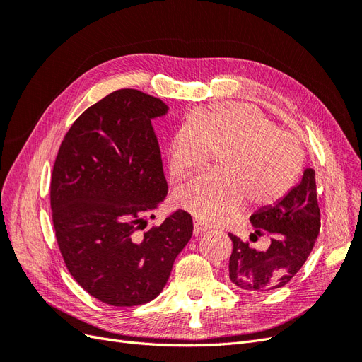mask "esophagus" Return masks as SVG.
I'll return each instance as SVG.
<instances>
[{
	"label": "esophagus",
	"mask_w": 362,
	"mask_h": 362,
	"mask_svg": "<svg viewBox=\"0 0 362 362\" xmlns=\"http://www.w3.org/2000/svg\"><path fill=\"white\" fill-rule=\"evenodd\" d=\"M211 226L210 225H206V223H204L202 221H198V218H194L193 221V233L198 235V234H202V233H205V231H208V229H210Z\"/></svg>",
	"instance_id": "esophagus-1"
}]
</instances>
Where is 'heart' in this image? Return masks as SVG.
<instances>
[{
    "label": "heart",
    "instance_id": "b5f03b06",
    "mask_svg": "<svg viewBox=\"0 0 362 362\" xmlns=\"http://www.w3.org/2000/svg\"><path fill=\"white\" fill-rule=\"evenodd\" d=\"M173 177L182 178L218 157L216 170L181 185L177 204L198 221L218 223L246 201L269 206L281 201L298 180L300 141L259 108L225 103L187 115L168 139Z\"/></svg>",
    "mask_w": 362,
    "mask_h": 362
}]
</instances>
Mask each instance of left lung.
<instances>
[{
  "mask_svg": "<svg viewBox=\"0 0 362 362\" xmlns=\"http://www.w3.org/2000/svg\"><path fill=\"white\" fill-rule=\"evenodd\" d=\"M258 235L269 234L270 246L257 250L237 235L229 257V279L249 293L281 288L294 278L311 254L320 233V208L317 202L315 172L305 169L302 181L275 205L261 208L250 216Z\"/></svg>",
  "mask_w": 362,
  "mask_h": 362,
  "instance_id": "obj_1",
  "label": "left lung"
}]
</instances>
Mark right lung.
Masks as SVG:
<instances>
[{
  "label": "right lung",
  "mask_w": 362,
  "mask_h": 362,
  "mask_svg": "<svg viewBox=\"0 0 362 362\" xmlns=\"http://www.w3.org/2000/svg\"><path fill=\"white\" fill-rule=\"evenodd\" d=\"M166 113L156 96L116 90L75 120L54 163L51 210L60 254L72 278L107 305L157 298L193 234L192 216L182 210L145 229L168 194L151 122Z\"/></svg>",
  "instance_id": "1"
}]
</instances>
